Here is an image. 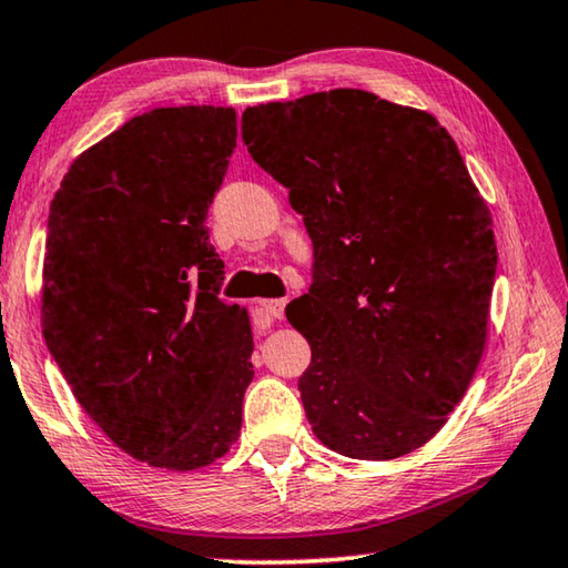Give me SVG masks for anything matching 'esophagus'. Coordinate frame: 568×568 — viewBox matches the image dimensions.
<instances>
[{"label": "esophagus", "mask_w": 568, "mask_h": 568, "mask_svg": "<svg viewBox=\"0 0 568 568\" xmlns=\"http://www.w3.org/2000/svg\"><path fill=\"white\" fill-rule=\"evenodd\" d=\"M284 300H258L254 304V320L258 322L261 327L272 325L274 320H282L284 314Z\"/></svg>", "instance_id": "obj_1"}]
</instances>
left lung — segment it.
I'll use <instances>...</instances> for the list:
<instances>
[{"label": "left lung", "mask_w": 568, "mask_h": 568, "mask_svg": "<svg viewBox=\"0 0 568 568\" xmlns=\"http://www.w3.org/2000/svg\"><path fill=\"white\" fill-rule=\"evenodd\" d=\"M241 136L312 239L300 394L353 459L408 455L442 429L485 351L497 246L455 139L432 113L335 89L248 106Z\"/></svg>", "instance_id": "left-lung-1"}]
</instances>
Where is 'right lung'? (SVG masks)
Masks as SVG:
<instances>
[{"label":"right lung","instance_id":"obj_1","mask_svg":"<svg viewBox=\"0 0 568 568\" xmlns=\"http://www.w3.org/2000/svg\"><path fill=\"white\" fill-rule=\"evenodd\" d=\"M235 136L233 109H154L78 156L50 203L48 351L83 412L152 467H205L241 432L254 337L217 296L205 225Z\"/></svg>","mask_w":568,"mask_h":568}]
</instances>
